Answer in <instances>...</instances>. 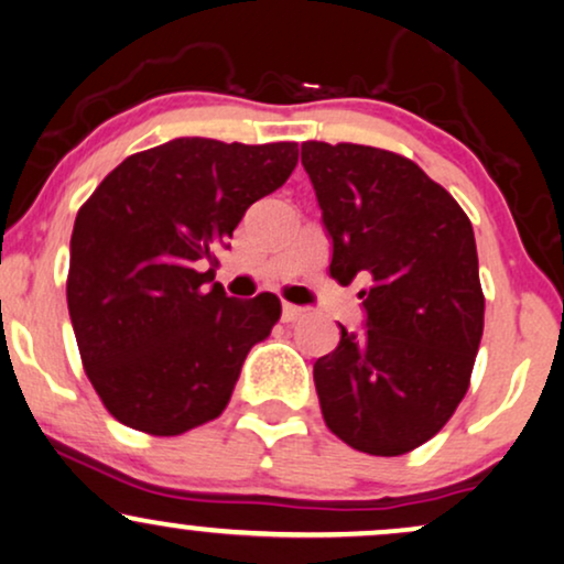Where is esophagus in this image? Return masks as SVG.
I'll return each instance as SVG.
<instances>
[{"mask_svg":"<svg viewBox=\"0 0 564 564\" xmlns=\"http://www.w3.org/2000/svg\"><path fill=\"white\" fill-rule=\"evenodd\" d=\"M283 319H286V323H294V319H299V317H304V306H296V304H283V315H281Z\"/></svg>","mask_w":564,"mask_h":564,"instance_id":"1","label":"esophagus"}]
</instances>
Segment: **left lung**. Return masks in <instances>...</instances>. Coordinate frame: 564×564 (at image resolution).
Segmentation results:
<instances>
[{"label":"left lung","instance_id":"8db88e82","mask_svg":"<svg viewBox=\"0 0 564 564\" xmlns=\"http://www.w3.org/2000/svg\"><path fill=\"white\" fill-rule=\"evenodd\" d=\"M333 241L330 275L354 278L367 327L315 361L325 424L354 451L403 455L432 440L471 382L484 294L471 220L416 163L354 142H302Z\"/></svg>","mask_w":564,"mask_h":564}]
</instances>
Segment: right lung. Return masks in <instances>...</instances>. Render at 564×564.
I'll return each instance as SVG.
<instances>
[{"instance_id":"add662e5","label":"right lung","mask_w":564,"mask_h":564,"mask_svg":"<svg viewBox=\"0 0 564 564\" xmlns=\"http://www.w3.org/2000/svg\"><path fill=\"white\" fill-rule=\"evenodd\" d=\"M296 161V142L176 138L124 159L77 210L69 319L85 375L117 422L174 437L226 409L281 299L226 296L204 268Z\"/></svg>"}]
</instances>
